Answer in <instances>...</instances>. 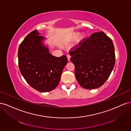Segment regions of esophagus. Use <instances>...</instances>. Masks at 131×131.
I'll return each mask as SVG.
<instances>
[{
    "label": "esophagus",
    "instance_id": "obj_1",
    "mask_svg": "<svg viewBox=\"0 0 131 131\" xmlns=\"http://www.w3.org/2000/svg\"><path fill=\"white\" fill-rule=\"evenodd\" d=\"M67 58H68V60L69 61H70V55L69 54H67Z\"/></svg>",
    "mask_w": 131,
    "mask_h": 131
}]
</instances>
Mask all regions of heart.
Masks as SVG:
<instances>
[{
  "label": "heart",
  "mask_w": 131,
  "mask_h": 131,
  "mask_svg": "<svg viewBox=\"0 0 131 131\" xmlns=\"http://www.w3.org/2000/svg\"><path fill=\"white\" fill-rule=\"evenodd\" d=\"M79 34L77 33V34H75V37H79Z\"/></svg>",
  "instance_id": "1"
}]
</instances>
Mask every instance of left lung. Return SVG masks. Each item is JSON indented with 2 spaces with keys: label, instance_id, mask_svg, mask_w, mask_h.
Here are the masks:
<instances>
[{
  "label": "left lung",
  "instance_id": "left-lung-1",
  "mask_svg": "<svg viewBox=\"0 0 131 131\" xmlns=\"http://www.w3.org/2000/svg\"><path fill=\"white\" fill-rule=\"evenodd\" d=\"M69 53L75 66V78L86 89H97L103 85L115 63L112 40L102 31L83 39L70 49Z\"/></svg>",
  "mask_w": 131,
  "mask_h": 131
}]
</instances>
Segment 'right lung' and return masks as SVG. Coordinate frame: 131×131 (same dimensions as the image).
Returning a JSON list of instances; mask_svg holds the SVG:
<instances>
[{
  "mask_svg": "<svg viewBox=\"0 0 131 131\" xmlns=\"http://www.w3.org/2000/svg\"><path fill=\"white\" fill-rule=\"evenodd\" d=\"M37 30L27 35L18 51V67L27 82L39 92L54 90L60 81L63 68L68 62L66 55L55 57L42 45L43 37Z\"/></svg>",
  "mask_w": 131,
  "mask_h": 131,
  "instance_id": "obj_1",
  "label": "right lung"
}]
</instances>
